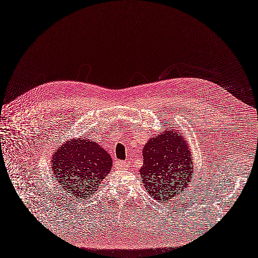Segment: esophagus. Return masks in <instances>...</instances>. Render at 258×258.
I'll list each match as a JSON object with an SVG mask.
<instances>
[{"label":"esophagus","mask_w":258,"mask_h":258,"mask_svg":"<svg viewBox=\"0 0 258 258\" xmlns=\"http://www.w3.org/2000/svg\"><path fill=\"white\" fill-rule=\"evenodd\" d=\"M117 167L119 168H128L129 167V163L126 161H118L117 162Z\"/></svg>","instance_id":"esophagus-1"}]
</instances>
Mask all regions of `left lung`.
<instances>
[{
  "label": "left lung",
  "instance_id": "1",
  "mask_svg": "<svg viewBox=\"0 0 258 258\" xmlns=\"http://www.w3.org/2000/svg\"><path fill=\"white\" fill-rule=\"evenodd\" d=\"M191 153L179 132H164L150 140L143 149L140 175L149 194L166 202L188 188L192 175Z\"/></svg>",
  "mask_w": 258,
  "mask_h": 258
}]
</instances>
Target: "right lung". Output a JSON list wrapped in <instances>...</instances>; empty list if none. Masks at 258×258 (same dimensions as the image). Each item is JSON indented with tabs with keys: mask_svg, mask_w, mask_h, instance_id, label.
I'll use <instances>...</instances> for the list:
<instances>
[{
	"mask_svg": "<svg viewBox=\"0 0 258 258\" xmlns=\"http://www.w3.org/2000/svg\"><path fill=\"white\" fill-rule=\"evenodd\" d=\"M111 166L112 159L106 150L86 138L66 142L52 158L55 180L76 199L90 197Z\"/></svg>",
	"mask_w": 258,
	"mask_h": 258,
	"instance_id": "obj_1",
	"label": "right lung"
}]
</instances>
